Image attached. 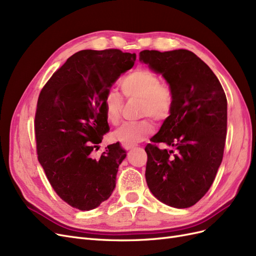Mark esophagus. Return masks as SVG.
Returning a JSON list of instances; mask_svg holds the SVG:
<instances>
[{
	"mask_svg": "<svg viewBox=\"0 0 256 256\" xmlns=\"http://www.w3.org/2000/svg\"><path fill=\"white\" fill-rule=\"evenodd\" d=\"M122 146L124 148H125V150H131V148H134V147H136V145H132V144H126V143L122 144Z\"/></svg>",
	"mask_w": 256,
	"mask_h": 256,
	"instance_id": "1",
	"label": "esophagus"
}]
</instances>
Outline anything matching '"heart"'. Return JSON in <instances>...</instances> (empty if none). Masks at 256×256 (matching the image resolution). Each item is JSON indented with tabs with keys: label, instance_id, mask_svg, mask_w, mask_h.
Wrapping results in <instances>:
<instances>
[{
	"label": "heart",
	"instance_id": "1",
	"mask_svg": "<svg viewBox=\"0 0 256 256\" xmlns=\"http://www.w3.org/2000/svg\"><path fill=\"white\" fill-rule=\"evenodd\" d=\"M120 86L126 98L138 99L140 104V118H152L162 122L172 113L174 92L171 85L162 83L160 76L146 68H136L124 76ZM124 100L120 94L111 92L104 99L106 118L112 125H118L122 118ZM154 130L152 120H142L138 122H124L115 130L114 136L126 144H136L150 136Z\"/></svg>",
	"mask_w": 256,
	"mask_h": 256
}]
</instances>
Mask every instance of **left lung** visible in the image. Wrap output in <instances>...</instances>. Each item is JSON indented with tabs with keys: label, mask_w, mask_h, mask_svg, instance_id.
I'll return each mask as SVG.
<instances>
[{
	"label": "left lung",
	"mask_w": 256,
	"mask_h": 256,
	"mask_svg": "<svg viewBox=\"0 0 256 256\" xmlns=\"http://www.w3.org/2000/svg\"><path fill=\"white\" fill-rule=\"evenodd\" d=\"M140 60L162 74L174 92L171 115L145 147L147 186L162 203L191 207L212 187L222 162L226 92L212 69L189 50H143ZM157 142L174 150H160Z\"/></svg>",
	"instance_id": "obj_1"
}]
</instances>
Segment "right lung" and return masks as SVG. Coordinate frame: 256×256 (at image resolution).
I'll use <instances>...</instances> for the list:
<instances>
[{"label":"right lung","instance_id":"add662e5","mask_svg":"<svg viewBox=\"0 0 256 256\" xmlns=\"http://www.w3.org/2000/svg\"><path fill=\"white\" fill-rule=\"evenodd\" d=\"M134 60V53L118 49L79 51L52 74L38 97V161L56 194L79 210L98 207L115 188L126 152L118 142L106 147L99 158L92 152L110 130L106 96Z\"/></svg>","mask_w":256,"mask_h":256}]
</instances>
